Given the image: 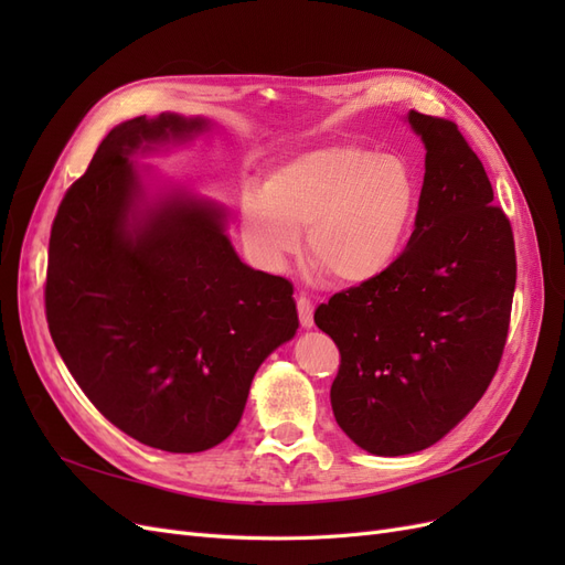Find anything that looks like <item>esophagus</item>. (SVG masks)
<instances>
[{"label":"esophagus","instance_id":"1","mask_svg":"<svg viewBox=\"0 0 565 565\" xmlns=\"http://www.w3.org/2000/svg\"><path fill=\"white\" fill-rule=\"evenodd\" d=\"M297 311H299V322L303 330H311L313 328V303L309 297H299L297 299Z\"/></svg>","mask_w":565,"mask_h":565}]
</instances>
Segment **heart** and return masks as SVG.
I'll return each mask as SVG.
<instances>
[{
    "instance_id": "obj_1",
    "label": "heart",
    "mask_w": 565,
    "mask_h": 565,
    "mask_svg": "<svg viewBox=\"0 0 565 565\" xmlns=\"http://www.w3.org/2000/svg\"><path fill=\"white\" fill-rule=\"evenodd\" d=\"M419 185L396 156L332 143L270 167L262 193L241 200V233L264 270L301 249L339 285L377 282L396 266L415 226Z\"/></svg>"
}]
</instances>
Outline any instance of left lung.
Returning <instances> with one entry per match:
<instances>
[{"mask_svg":"<svg viewBox=\"0 0 565 565\" xmlns=\"http://www.w3.org/2000/svg\"><path fill=\"white\" fill-rule=\"evenodd\" d=\"M405 119L426 150L413 237L384 278L316 311L341 353L334 419L380 457L426 450L481 401L516 287L514 235L481 160L455 122Z\"/></svg>","mask_w":565,"mask_h":565,"instance_id":"1","label":"left lung"}]
</instances>
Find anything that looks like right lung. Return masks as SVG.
I'll return each mask as SVG.
<instances>
[{
  "instance_id": "1",
  "label": "right lung",
  "mask_w": 565,
  "mask_h": 565,
  "mask_svg": "<svg viewBox=\"0 0 565 565\" xmlns=\"http://www.w3.org/2000/svg\"><path fill=\"white\" fill-rule=\"evenodd\" d=\"M212 129L177 113L113 127L49 237L63 363L117 429L181 455L235 431L256 370L299 328L292 282L237 256L224 204L134 164Z\"/></svg>"
}]
</instances>
